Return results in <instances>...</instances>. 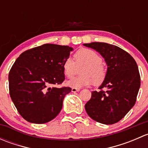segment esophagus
<instances>
[{
	"label": "esophagus",
	"instance_id": "esophagus-1",
	"mask_svg": "<svg viewBox=\"0 0 148 148\" xmlns=\"http://www.w3.org/2000/svg\"><path fill=\"white\" fill-rule=\"evenodd\" d=\"M80 89H76V88H72L71 89V92H79Z\"/></svg>",
	"mask_w": 148,
	"mask_h": 148
}]
</instances>
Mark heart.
<instances>
[{
    "instance_id": "1",
    "label": "heart",
    "mask_w": 148,
    "mask_h": 148,
    "mask_svg": "<svg viewBox=\"0 0 148 148\" xmlns=\"http://www.w3.org/2000/svg\"><path fill=\"white\" fill-rule=\"evenodd\" d=\"M100 55L90 49H81L74 54V61L68 58L63 64V71L67 78H71L80 70L79 77H75L66 82L67 86L76 89L95 84H101L107 76V69L102 62Z\"/></svg>"
}]
</instances>
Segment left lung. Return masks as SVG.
Segmentation results:
<instances>
[{
    "label": "left lung",
    "instance_id": "8db88e82",
    "mask_svg": "<svg viewBox=\"0 0 148 148\" xmlns=\"http://www.w3.org/2000/svg\"><path fill=\"white\" fill-rule=\"evenodd\" d=\"M83 45L99 52L107 65L100 91L92 92L85 110L92 120L112 125L122 120L135 105L140 86L138 65L130 54L117 46L102 42Z\"/></svg>",
    "mask_w": 148,
    "mask_h": 148
}]
</instances>
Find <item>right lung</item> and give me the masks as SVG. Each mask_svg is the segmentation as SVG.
Wrapping results in <instances>:
<instances>
[{
	"label": "right lung",
	"instance_id": "right-lung-1",
	"mask_svg": "<svg viewBox=\"0 0 148 148\" xmlns=\"http://www.w3.org/2000/svg\"><path fill=\"white\" fill-rule=\"evenodd\" d=\"M73 48L46 44L23 52L8 74L10 96L19 114L31 123L44 124L60 112L70 87L57 88L65 79L63 64Z\"/></svg>",
	"mask_w": 148,
	"mask_h": 148
}]
</instances>
